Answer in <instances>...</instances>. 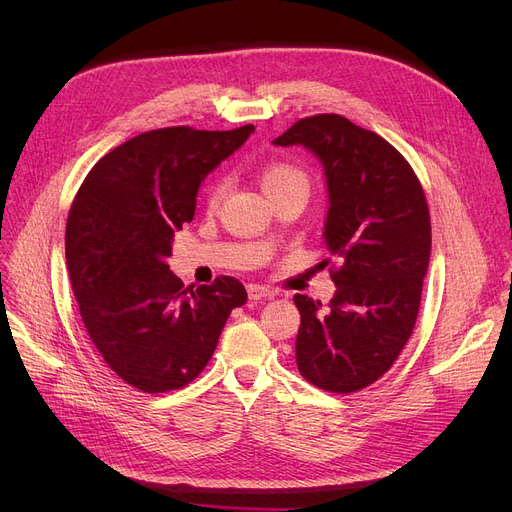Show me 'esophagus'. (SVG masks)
<instances>
[{
    "label": "esophagus",
    "mask_w": 512,
    "mask_h": 512,
    "mask_svg": "<svg viewBox=\"0 0 512 512\" xmlns=\"http://www.w3.org/2000/svg\"><path fill=\"white\" fill-rule=\"evenodd\" d=\"M247 294H249L251 301H261V299H272L274 297V292L270 288L259 286V284H249Z\"/></svg>",
    "instance_id": "1"
}]
</instances>
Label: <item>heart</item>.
Returning <instances> with one entry per match:
<instances>
[{
  "label": "heart",
  "instance_id": "b5f03b06",
  "mask_svg": "<svg viewBox=\"0 0 512 512\" xmlns=\"http://www.w3.org/2000/svg\"><path fill=\"white\" fill-rule=\"evenodd\" d=\"M259 180H261V188H263L267 197L278 193V191H284V188L294 186V184H307L305 174L299 168L284 164V161H272V164H267L261 170ZM224 193H226V178H222V176L213 178L207 186L209 203L215 205L224 197Z\"/></svg>",
  "mask_w": 512,
  "mask_h": 512
}]
</instances>
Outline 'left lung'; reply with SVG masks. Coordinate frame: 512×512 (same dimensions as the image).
I'll return each instance as SVG.
<instances>
[{"mask_svg":"<svg viewBox=\"0 0 512 512\" xmlns=\"http://www.w3.org/2000/svg\"><path fill=\"white\" fill-rule=\"evenodd\" d=\"M272 143L301 145L319 159L324 245L340 261L328 307L294 294L299 371L321 390L357 392L392 367L415 328L432 253L423 188L380 134L338 114L303 118Z\"/></svg>","mask_w":512,"mask_h":512,"instance_id":"left-lung-1","label":"left lung"}]
</instances>
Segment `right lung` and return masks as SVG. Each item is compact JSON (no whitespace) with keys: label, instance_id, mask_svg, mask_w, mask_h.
Returning <instances> with one entry per match:
<instances>
[{"label":"right lung","instance_id":"right-lung-1","mask_svg":"<svg viewBox=\"0 0 512 512\" xmlns=\"http://www.w3.org/2000/svg\"><path fill=\"white\" fill-rule=\"evenodd\" d=\"M253 132L149 130L105 153L78 188L66 224L72 292L97 353L132 388L157 394L195 380L230 311L247 303L230 276L184 288L168 257L207 174Z\"/></svg>","mask_w":512,"mask_h":512}]
</instances>
